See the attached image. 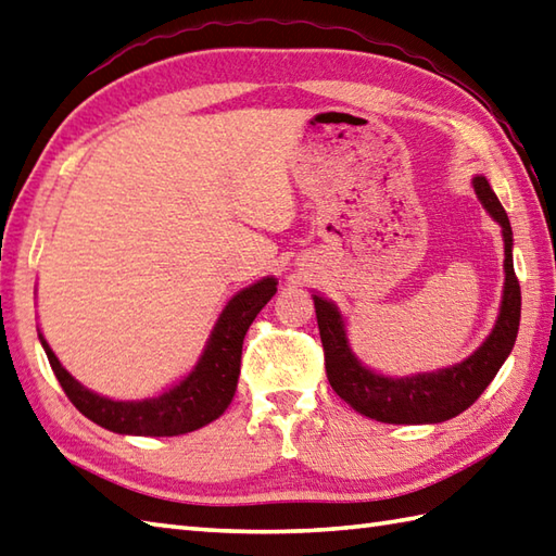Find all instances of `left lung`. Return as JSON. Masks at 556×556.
Segmentation results:
<instances>
[{"label":"left lung","instance_id":"1","mask_svg":"<svg viewBox=\"0 0 556 556\" xmlns=\"http://www.w3.org/2000/svg\"><path fill=\"white\" fill-rule=\"evenodd\" d=\"M473 186L480 203L502 227L506 271L497 325H494L492 334L473 356L437 372H420L410 377L377 375L361 365L351 353L344 317L337 311V305L323 296H313L325 349L327 380L334 392L363 416L394 425L448 420L476 404L478 396L494 380V375L500 372L502 363L509 358L518 334V323H521V287H518L514 271L511 224L485 176H476Z\"/></svg>","mask_w":556,"mask_h":556}]
</instances>
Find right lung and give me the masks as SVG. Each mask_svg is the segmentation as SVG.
Returning <instances> with one entry per match:
<instances>
[{"label": "right lung", "mask_w": 556, "mask_h": 556, "mask_svg": "<svg viewBox=\"0 0 556 556\" xmlns=\"http://www.w3.org/2000/svg\"><path fill=\"white\" fill-rule=\"evenodd\" d=\"M275 293V277L260 279L257 285L236 293L222 311L195 368L179 384L155 399L114 401L90 392L62 368L42 334L40 341L64 394L83 416L98 422L100 428L119 434L176 437L203 428L227 410L241 372L243 337L255 315L265 308Z\"/></svg>", "instance_id": "1"}]
</instances>
